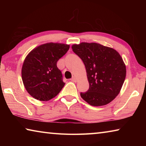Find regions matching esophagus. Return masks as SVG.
Here are the masks:
<instances>
[{
    "label": "esophagus",
    "instance_id": "34e87169",
    "mask_svg": "<svg viewBox=\"0 0 146 146\" xmlns=\"http://www.w3.org/2000/svg\"><path fill=\"white\" fill-rule=\"evenodd\" d=\"M71 80L73 81V82H76V78L75 77V76H73V77L71 78Z\"/></svg>",
    "mask_w": 146,
    "mask_h": 146
}]
</instances>
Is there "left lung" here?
<instances>
[{"instance_id":"obj_1","label":"left lung","mask_w":146,"mask_h":146,"mask_svg":"<svg viewBox=\"0 0 146 146\" xmlns=\"http://www.w3.org/2000/svg\"><path fill=\"white\" fill-rule=\"evenodd\" d=\"M73 51L84 64L90 88L80 96L93 106L108 104L120 93L126 69L114 49L97 43L82 42L72 46Z\"/></svg>"}]
</instances>
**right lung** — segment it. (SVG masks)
Returning <instances> with one entry per match:
<instances>
[{
  "instance_id": "right-lung-1",
  "label": "right lung",
  "mask_w": 146,
  "mask_h": 146,
  "mask_svg": "<svg viewBox=\"0 0 146 146\" xmlns=\"http://www.w3.org/2000/svg\"><path fill=\"white\" fill-rule=\"evenodd\" d=\"M70 45L47 43L33 49L24 60L22 78L27 91L40 101L58 95L65 85L57 61L67 53Z\"/></svg>"
}]
</instances>
